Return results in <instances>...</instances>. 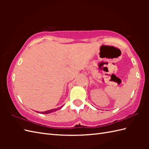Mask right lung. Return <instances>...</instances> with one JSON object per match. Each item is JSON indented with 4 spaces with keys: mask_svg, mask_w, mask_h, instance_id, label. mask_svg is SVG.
I'll use <instances>...</instances> for the list:
<instances>
[{
    "mask_svg": "<svg viewBox=\"0 0 149 149\" xmlns=\"http://www.w3.org/2000/svg\"><path fill=\"white\" fill-rule=\"evenodd\" d=\"M61 106L58 107V108H56V109H50L49 111H43V112H38V113H41V114H48V113H52V112H54L56 111L59 110L61 108Z\"/></svg>",
    "mask_w": 149,
    "mask_h": 149,
    "instance_id": "add662e5",
    "label": "right lung"
}]
</instances>
